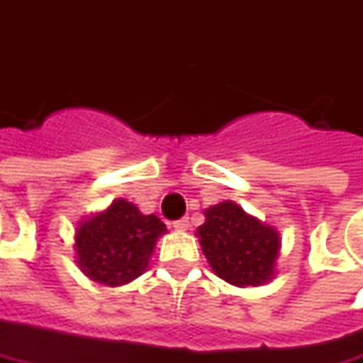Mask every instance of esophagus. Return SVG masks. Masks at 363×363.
<instances>
[{
	"label": "esophagus",
	"instance_id": "1",
	"mask_svg": "<svg viewBox=\"0 0 363 363\" xmlns=\"http://www.w3.org/2000/svg\"><path fill=\"white\" fill-rule=\"evenodd\" d=\"M189 225H191L189 217H181V219H177V221H174V228L177 229H189Z\"/></svg>",
	"mask_w": 363,
	"mask_h": 363
}]
</instances>
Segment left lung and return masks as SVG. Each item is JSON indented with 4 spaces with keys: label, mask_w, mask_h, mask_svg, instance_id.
Wrapping results in <instances>:
<instances>
[{
    "label": "left lung",
    "mask_w": 363,
    "mask_h": 363,
    "mask_svg": "<svg viewBox=\"0 0 363 363\" xmlns=\"http://www.w3.org/2000/svg\"><path fill=\"white\" fill-rule=\"evenodd\" d=\"M197 235L213 272L229 284L258 286L274 274L280 238L240 205L225 201L207 209Z\"/></svg>",
    "instance_id": "1"
}]
</instances>
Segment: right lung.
I'll return each instance as SVG.
<instances>
[{"label":"right lung","mask_w":363,"mask_h":363,"mask_svg":"<svg viewBox=\"0 0 363 363\" xmlns=\"http://www.w3.org/2000/svg\"><path fill=\"white\" fill-rule=\"evenodd\" d=\"M164 231L156 215H144L130 201L118 199L107 211L79 225L77 264L95 282L109 286L132 282L146 270L154 244Z\"/></svg>","instance_id":"add662e5"}]
</instances>
